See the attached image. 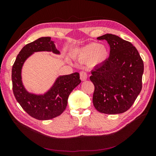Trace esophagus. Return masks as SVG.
Returning <instances> with one entry per match:
<instances>
[{
  "label": "esophagus",
  "mask_w": 156,
  "mask_h": 156,
  "mask_svg": "<svg viewBox=\"0 0 156 156\" xmlns=\"http://www.w3.org/2000/svg\"><path fill=\"white\" fill-rule=\"evenodd\" d=\"M80 80L84 81L87 80V73L85 72H80Z\"/></svg>",
  "instance_id": "esophagus-1"
}]
</instances>
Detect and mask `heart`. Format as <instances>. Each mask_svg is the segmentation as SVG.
<instances>
[{
	"instance_id": "heart-1",
	"label": "heart",
	"mask_w": 156,
	"mask_h": 156,
	"mask_svg": "<svg viewBox=\"0 0 156 156\" xmlns=\"http://www.w3.org/2000/svg\"><path fill=\"white\" fill-rule=\"evenodd\" d=\"M79 59L84 61L90 60L94 65L101 64L108 56V51L106 47L98 43H93L82 47L77 53Z\"/></svg>"
}]
</instances>
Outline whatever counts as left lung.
I'll list each match as a JSON object with an SVG mask.
<instances>
[{
	"label": "left lung",
	"instance_id": "obj_1",
	"mask_svg": "<svg viewBox=\"0 0 156 156\" xmlns=\"http://www.w3.org/2000/svg\"><path fill=\"white\" fill-rule=\"evenodd\" d=\"M97 39L107 41L110 54L108 59L91 71L94 106L106 114L124 113L141 91L143 61L136 47L119 36L107 34Z\"/></svg>",
	"mask_w": 156,
	"mask_h": 156
}]
</instances>
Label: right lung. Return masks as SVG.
<instances>
[{
	"label": "right lung",
	"mask_w": 156,
	"mask_h": 156,
	"mask_svg": "<svg viewBox=\"0 0 156 156\" xmlns=\"http://www.w3.org/2000/svg\"><path fill=\"white\" fill-rule=\"evenodd\" d=\"M38 51L60 53L51 37H42L26 44L16 58L12 70L14 95L17 102L29 115L37 120H47L60 115L65 110L69 94L81 83L78 72L59 76L48 91L43 94L29 92L22 81V68L29 57Z\"/></svg>",
	"instance_id": "add662e5"
}]
</instances>
